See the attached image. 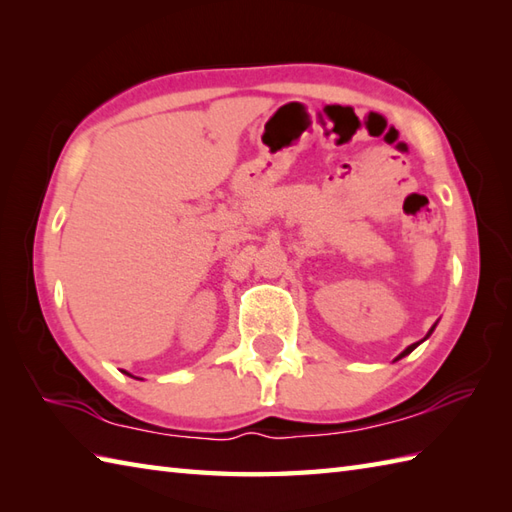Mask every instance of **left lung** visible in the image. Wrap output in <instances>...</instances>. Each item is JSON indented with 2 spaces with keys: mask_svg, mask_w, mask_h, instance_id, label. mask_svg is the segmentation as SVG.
Masks as SVG:
<instances>
[{
  "mask_svg": "<svg viewBox=\"0 0 512 512\" xmlns=\"http://www.w3.org/2000/svg\"><path fill=\"white\" fill-rule=\"evenodd\" d=\"M433 328H436V325H433ZM433 328H431V330H429V334H427V336H431V332H433ZM427 336H424V339H427ZM418 345H420V341H418V343H413V345H409V347H407V350H405V352H402V354H400V356H398V358H402V356H407V354H411V352H413V350H416V347H418ZM398 358H396V361H398Z\"/></svg>",
  "mask_w": 512,
  "mask_h": 512,
  "instance_id": "obj_1",
  "label": "left lung"
}]
</instances>
